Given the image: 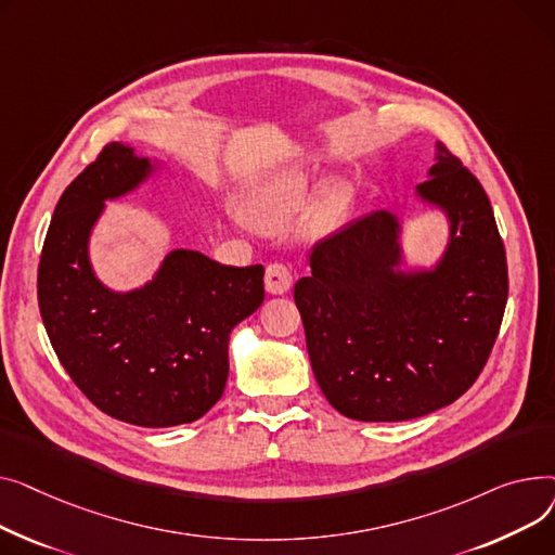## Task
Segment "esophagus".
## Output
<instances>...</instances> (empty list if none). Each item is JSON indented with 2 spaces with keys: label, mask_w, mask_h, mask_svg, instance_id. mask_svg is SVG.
Wrapping results in <instances>:
<instances>
[{
  "label": "esophagus",
  "mask_w": 555,
  "mask_h": 555,
  "mask_svg": "<svg viewBox=\"0 0 555 555\" xmlns=\"http://www.w3.org/2000/svg\"><path fill=\"white\" fill-rule=\"evenodd\" d=\"M291 282H293V275L286 264L275 262L267 267L264 284H267V291L273 293V296H282V293H286L291 288Z\"/></svg>",
  "instance_id": "esophagus-1"
}]
</instances>
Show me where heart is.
<instances>
[{
    "instance_id": "obj_1",
    "label": "heart",
    "mask_w": 555,
    "mask_h": 555,
    "mask_svg": "<svg viewBox=\"0 0 555 555\" xmlns=\"http://www.w3.org/2000/svg\"><path fill=\"white\" fill-rule=\"evenodd\" d=\"M311 194V181L307 175H288L269 188L262 197L250 204V217L264 228L286 225L307 204ZM347 208V192L343 185L324 190L311 208L315 225H330L343 217Z\"/></svg>"
}]
</instances>
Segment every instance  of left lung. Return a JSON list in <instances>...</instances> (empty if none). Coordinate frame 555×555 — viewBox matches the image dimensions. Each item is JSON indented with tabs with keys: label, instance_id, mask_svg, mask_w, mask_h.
Masks as SVG:
<instances>
[{
	"label": "left lung",
	"instance_id": "left-lung-1",
	"mask_svg": "<svg viewBox=\"0 0 555 555\" xmlns=\"http://www.w3.org/2000/svg\"><path fill=\"white\" fill-rule=\"evenodd\" d=\"M416 185L450 240L433 271H401V221L376 210L313 246L293 288L315 380L356 421H408L457 401L481 374L508 298L506 253L477 177L443 143Z\"/></svg>",
	"mask_w": 555,
	"mask_h": 555
}]
</instances>
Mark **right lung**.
Wrapping results in <instances>:
<instances>
[{
    "mask_svg": "<svg viewBox=\"0 0 555 555\" xmlns=\"http://www.w3.org/2000/svg\"><path fill=\"white\" fill-rule=\"evenodd\" d=\"M150 158L109 143L55 206L38 267L49 340L101 412L143 428L204 416L223 395L228 338L264 302V267H225L172 250L141 288L116 293L93 275L89 235L105 202L137 190Z\"/></svg>",
    "mask_w": 555,
    "mask_h": 555,
    "instance_id": "add662e5",
    "label": "right lung"
}]
</instances>
